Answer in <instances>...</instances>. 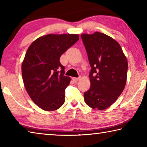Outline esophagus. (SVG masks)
<instances>
[{
    "mask_svg": "<svg viewBox=\"0 0 147 147\" xmlns=\"http://www.w3.org/2000/svg\"><path fill=\"white\" fill-rule=\"evenodd\" d=\"M80 79V77H78V78H73V81H74V82H77V81H78Z\"/></svg>",
    "mask_w": 147,
    "mask_h": 147,
    "instance_id": "obj_1",
    "label": "esophagus"
}]
</instances>
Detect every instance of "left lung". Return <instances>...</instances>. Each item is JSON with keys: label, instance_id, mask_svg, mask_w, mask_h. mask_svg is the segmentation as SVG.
Returning <instances> with one entry per match:
<instances>
[{"label": "left lung", "instance_id": "left-lung-1", "mask_svg": "<svg viewBox=\"0 0 147 147\" xmlns=\"http://www.w3.org/2000/svg\"><path fill=\"white\" fill-rule=\"evenodd\" d=\"M91 69V87L84 100L93 109L103 110L112 105L126 85L128 62L115 39L96 32L81 35Z\"/></svg>", "mask_w": 147, "mask_h": 147}]
</instances>
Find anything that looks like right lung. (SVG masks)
I'll list each match as a JSON object with an SVG mask.
<instances>
[{"mask_svg":"<svg viewBox=\"0 0 147 147\" xmlns=\"http://www.w3.org/2000/svg\"><path fill=\"white\" fill-rule=\"evenodd\" d=\"M79 39L77 34H48L28 47L22 63V76L34 102L45 111H54L65 102L70 77L64 75L61 56Z\"/></svg>","mask_w":147,"mask_h":147,"instance_id":"obj_1","label":"right lung"}]
</instances>
